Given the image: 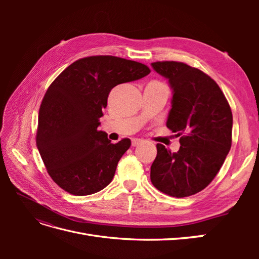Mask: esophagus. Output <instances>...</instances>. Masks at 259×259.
<instances>
[{"label": "esophagus", "instance_id": "obj_1", "mask_svg": "<svg viewBox=\"0 0 259 259\" xmlns=\"http://www.w3.org/2000/svg\"><path fill=\"white\" fill-rule=\"evenodd\" d=\"M143 143V140L142 139H138V138H134L132 140V146L133 147H136V146H138V145H140Z\"/></svg>", "mask_w": 259, "mask_h": 259}]
</instances>
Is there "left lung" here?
Segmentation results:
<instances>
[{"mask_svg": "<svg viewBox=\"0 0 259 259\" xmlns=\"http://www.w3.org/2000/svg\"><path fill=\"white\" fill-rule=\"evenodd\" d=\"M151 66L173 90L166 126L182 136L177 152L156 145L151 183L170 197H189L210 184L229 153L231 109L217 83L201 70L178 61Z\"/></svg>", "mask_w": 259, "mask_h": 259, "instance_id": "1", "label": "left lung"}]
</instances>
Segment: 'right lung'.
Here are the masks:
<instances>
[{"mask_svg":"<svg viewBox=\"0 0 259 259\" xmlns=\"http://www.w3.org/2000/svg\"><path fill=\"white\" fill-rule=\"evenodd\" d=\"M150 73L137 61L91 56L74 61L46 91L38 111L36 147L52 179L74 195H89L111 183L128 138L111 144L98 131L114 86Z\"/></svg>","mask_w":259,"mask_h":259,"instance_id":"1","label":"right lung"}]
</instances>
